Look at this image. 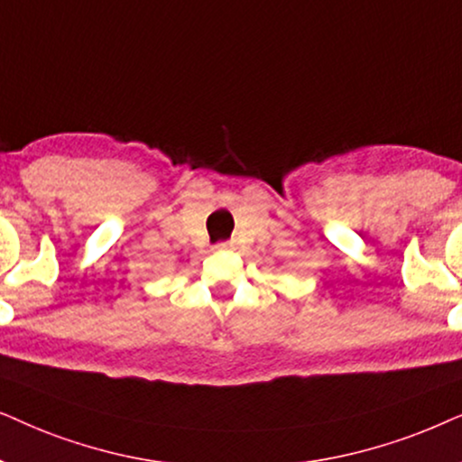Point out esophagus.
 Masks as SVG:
<instances>
[{
	"label": "esophagus",
	"instance_id": "34e87169",
	"mask_svg": "<svg viewBox=\"0 0 462 462\" xmlns=\"http://www.w3.org/2000/svg\"><path fill=\"white\" fill-rule=\"evenodd\" d=\"M215 249H217V251H226V249H230V245H227V243H219V245H215Z\"/></svg>",
	"mask_w": 462,
	"mask_h": 462
}]
</instances>
